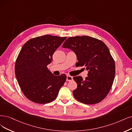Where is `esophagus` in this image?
<instances>
[{"mask_svg": "<svg viewBox=\"0 0 132 132\" xmlns=\"http://www.w3.org/2000/svg\"><path fill=\"white\" fill-rule=\"evenodd\" d=\"M73 80V77L72 76H70L69 75L67 76V78H66V80L68 81H72Z\"/></svg>", "mask_w": 132, "mask_h": 132, "instance_id": "34e87169", "label": "esophagus"}]
</instances>
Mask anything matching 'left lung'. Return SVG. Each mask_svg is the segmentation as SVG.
I'll list each match as a JSON object with an SVG mask.
<instances>
[{
  "instance_id": "obj_1",
  "label": "left lung",
  "mask_w": 132,
  "mask_h": 132,
  "mask_svg": "<svg viewBox=\"0 0 132 132\" xmlns=\"http://www.w3.org/2000/svg\"><path fill=\"white\" fill-rule=\"evenodd\" d=\"M63 48L76 54L77 67L85 66L87 77H74L77 88L73 91L75 98L82 103L94 104L103 100L109 93L115 75V64L109 49L98 39L88 36L68 38ZM85 69V68H84Z\"/></svg>"
}]
</instances>
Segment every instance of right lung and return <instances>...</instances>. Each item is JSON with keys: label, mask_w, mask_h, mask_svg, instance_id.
Segmentation results:
<instances>
[{"label": "right lung", "mask_w": 132, "mask_h": 132, "mask_svg": "<svg viewBox=\"0 0 132 132\" xmlns=\"http://www.w3.org/2000/svg\"><path fill=\"white\" fill-rule=\"evenodd\" d=\"M67 37L46 35L28 40L22 47L15 63V75L22 91L30 101L45 104L54 100L66 80L48 70L56 49Z\"/></svg>", "instance_id": "obj_1"}]
</instances>
